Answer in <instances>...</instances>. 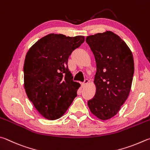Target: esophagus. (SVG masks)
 I'll return each mask as SVG.
<instances>
[{
    "label": "esophagus",
    "mask_w": 150,
    "mask_h": 150,
    "mask_svg": "<svg viewBox=\"0 0 150 150\" xmlns=\"http://www.w3.org/2000/svg\"><path fill=\"white\" fill-rule=\"evenodd\" d=\"M88 82H89V81L86 79L84 81V82L82 84H81V85H82V86H84L86 85V84H87L88 83Z\"/></svg>",
    "instance_id": "obj_1"
}]
</instances>
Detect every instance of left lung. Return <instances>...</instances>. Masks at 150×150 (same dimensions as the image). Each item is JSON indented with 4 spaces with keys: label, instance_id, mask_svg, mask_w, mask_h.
I'll return each mask as SVG.
<instances>
[{
    "label": "left lung",
    "instance_id": "left-lung-1",
    "mask_svg": "<svg viewBox=\"0 0 150 150\" xmlns=\"http://www.w3.org/2000/svg\"><path fill=\"white\" fill-rule=\"evenodd\" d=\"M96 63V92L88 101L91 112L102 120L115 116L126 101L134 71L131 51L111 31L90 35L86 39Z\"/></svg>",
    "mask_w": 150,
    "mask_h": 150
}]
</instances>
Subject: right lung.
Segmentation results:
<instances>
[{
	"instance_id": "add662e5",
	"label": "right lung",
	"mask_w": 150,
	"mask_h": 150,
	"mask_svg": "<svg viewBox=\"0 0 150 150\" xmlns=\"http://www.w3.org/2000/svg\"><path fill=\"white\" fill-rule=\"evenodd\" d=\"M84 41L81 35L49 34L27 53L23 66L25 90L30 101L45 118L59 119L77 96L80 84L73 81L68 58Z\"/></svg>"
}]
</instances>
